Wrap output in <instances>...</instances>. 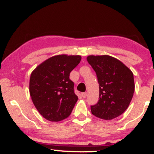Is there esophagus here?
Listing matches in <instances>:
<instances>
[{
    "instance_id": "obj_1",
    "label": "esophagus",
    "mask_w": 154,
    "mask_h": 154,
    "mask_svg": "<svg viewBox=\"0 0 154 154\" xmlns=\"http://www.w3.org/2000/svg\"><path fill=\"white\" fill-rule=\"evenodd\" d=\"M82 97L83 98H85L86 97H87V93H86V92H85V93H82Z\"/></svg>"
}]
</instances>
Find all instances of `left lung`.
<instances>
[{"mask_svg":"<svg viewBox=\"0 0 154 154\" xmlns=\"http://www.w3.org/2000/svg\"><path fill=\"white\" fill-rule=\"evenodd\" d=\"M99 83V100L91 106L93 115L111 120L122 114L131 102L134 91L133 73L125 64L108 55L87 57Z\"/></svg>","mask_w":154,"mask_h":154,"instance_id":"8db88e82","label":"left lung"}]
</instances>
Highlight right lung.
<instances>
[{
	"label": "right lung",
	"mask_w": 154,
	"mask_h": 154,
	"mask_svg": "<svg viewBox=\"0 0 154 154\" xmlns=\"http://www.w3.org/2000/svg\"><path fill=\"white\" fill-rule=\"evenodd\" d=\"M81 56L56 55L39 64L31 73L29 94L38 112L51 122L68 117L78 100L69 74L81 61Z\"/></svg>",
	"instance_id": "obj_1"
}]
</instances>
